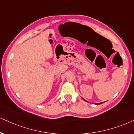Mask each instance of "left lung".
Returning a JSON list of instances; mask_svg holds the SVG:
<instances>
[{
	"mask_svg": "<svg viewBox=\"0 0 134 134\" xmlns=\"http://www.w3.org/2000/svg\"><path fill=\"white\" fill-rule=\"evenodd\" d=\"M84 100V99H83ZM102 104V103H99V104Z\"/></svg>",
	"mask_w": 134,
	"mask_h": 134,
	"instance_id": "8db88e82",
	"label": "left lung"
}]
</instances>
